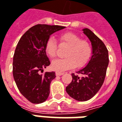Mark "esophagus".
<instances>
[{
  "label": "esophagus",
  "mask_w": 122,
  "mask_h": 122,
  "mask_svg": "<svg viewBox=\"0 0 122 122\" xmlns=\"http://www.w3.org/2000/svg\"><path fill=\"white\" fill-rule=\"evenodd\" d=\"M55 74H56V75L61 76V75H62L65 74V73H64V72H61V71H57L55 72Z\"/></svg>",
  "instance_id": "34e87169"
}]
</instances>
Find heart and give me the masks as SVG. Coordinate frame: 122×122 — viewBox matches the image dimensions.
I'll use <instances>...</instances> for the list:
<instances>
[{"instance_id": "obj_1", "label": "heart", "mask_w": 122, "mask_h": 122, "mask_svg": "<svg viewBox=\"0 0 122 122\" xmlns=\"http://www.w3.org/2000/svg\"><path fill=\"white\" fill-rule=\"evenodd\" d=\"M61 44L68 46L65 55L66 57L56 59L52 62V67L56 70L69 69L76 67H84L90 61L92 54V47L88 41L81 39L79 35L73 32H65L59 36ZM58 46L53 37L46 41L45 50L51 58H55Z\"/></svg>"}]
</instances>
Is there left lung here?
Listing matches in <instances>:
<instances>
[{
	"label": "left lung",
	"instance_id": "left-lung-1",
	"mask_svg": "<svg viewBox=\"0 0 122 122\" xmlns=\"http://www.w3.org/2000/svg\"><path fill=\"white\" fill-rule=\"evenodd\" d=\"M83 32L90 40L92 47V55L87 65L72 73V81L66 87L71 98L78 101L88 100L98 92L105 79L108 65V51L103 41L89 29Z\"/></svg>",
	"mask_w": 122,
	"mask_h": 122
}]
</instances>
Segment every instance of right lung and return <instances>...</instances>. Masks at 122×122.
I'll return each mask as SVG.
<instances>
[{
    "instance_id": "add662e5",
    "label": "right lung",
    "mask_w": 122,
    "mask_h": 122,
    "mask_svg": "<svg viewBox=\"0 0 122 122\" xmlns=\"http://www.w3.org/2000/svg\"><path fill=\"white\" fill-rule=\"evenodd\" d=\"M63 28L37 24L29 29L17 44L12 63L14 79L20 93L30 102L40 104L49 97L50 83L55 73H43V69L50 65L45 46L51 35Z\"/></svg>"
}]
</instances>
